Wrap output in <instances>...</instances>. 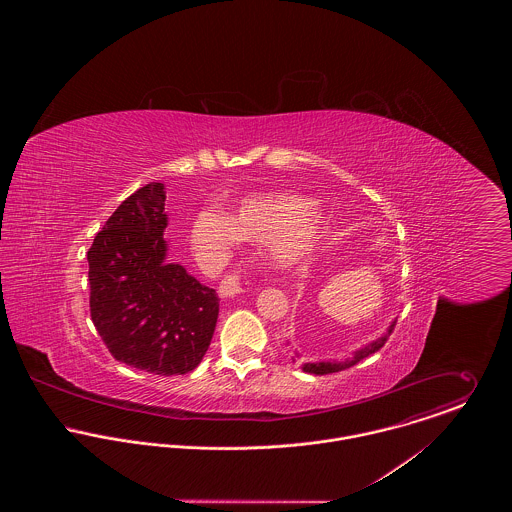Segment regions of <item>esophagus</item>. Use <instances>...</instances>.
Segmentation results:
<instances>
[{
  "label": "esophagus",
  "instance_id": "obj_1",
  "mask_svg": "<svg viewBox=\"0 0 512 512\" xmlns=\"http://www.w3.org/2000/svg\"><path fill=\"white\" fill-rule=\"evenodd\" d=\"M242 292V286H240V280L236 274H226L219 284V295L220 297H232L236 293Z\"/></svg>",
  "mask_w": 512,
  "mask_h": 512
}]
</instances>
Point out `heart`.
I'll use <instances>...</instances> for the list:
<instances>
[{
  "instance_id": "obj_1",
  "label": "heart",
  "mask_w": 512,
  "mask_h": 512,
  "mask_svg": "<svg viewBox=\"0 0 512 512\" xmlns=\"http://www.w3.org/2000/svg\"><path fill=\"white\" fill-rule=\"evenodd\" d=\"M319 215L293 195H254L242 201L230 215L219 209H201L187 226L193 250L207 262H220L240 238L268 240L276 262L290 264L315 242Z\"/></svg>"
}]
</instances>
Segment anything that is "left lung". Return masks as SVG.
I'll return each instance as SVG.
<instances>
[{"label": "left lung", "mask_w": 512, "mask_h": 512, "mask_svg": "<svg viewBox=\"0 0 512 512\" xmlns=\"http://www.w3.org/2000/svg\"><path fill=\"white\" fill-rule=\"evenodd\" d=\"M394 325H396V321L390 325V329H388V333H386V335H382L380 339L372 341L370 345H366L365 349L357 351L353 359H347V361H341V363H305V365H303V370H305V372H311V374H331V372H339V370L351 368V366H355L357 363H361V361L366 359L368 355H372V353L380 351V349L384 347V343L388 341L390 333L394 331Z\"/></svg>", "instance_id": "8db88e82"}]
</instances>
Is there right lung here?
Returning a JSON list of instances; mask_svg holds the SVG:
<instances>
[{"label": "right lung", "mask_w": 512, "mask_h": 512, "mask_svg": "<svg viewBox=\"0 0 512 512\" xmlns=\"http://www.w3.org/2000/svg\"><path fill=\"white\" fill-rule=\"evenodd\" d=\"M163 183L130 195L88 248L90 317L110 355L161 376L203 361L219 319V295L167 264Z\"/></svg>", "instance_id": "1"}]
</instances>
